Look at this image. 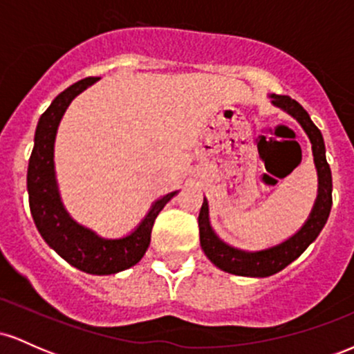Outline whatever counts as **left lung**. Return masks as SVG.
<instances>
[{
	"label": "left lung",
	"instance_id": "8db88e82",
	"mask_svg": "<svg viewBox=\"0 0 354 354\" xmlns=\"http://www.w3.org/2000/svg\"><path fill=\"white\" fill-rule=\"evenodd\" d=\"M271 104L283 109L288 115L293 116L310 138L313 158H315V168L318 173V194H316L315 205L304 225L293 236L284 239L279 245L265 248L259 251H245L228 245L214 233L209 223V206L208 200H203V206L198 216L200 226V243L201 250L208 256V259L219 270L226 273L248 276V278H266L284 270L290 263L303 254V251L318 238V234L326 225L333 205V181L331 169L326 161V149H324L323 135L316 124L313 123L310 115L306 113L298 101L291 100L290 96L270 95Z\"/></svg>",
	"mask_w": 354,
	"mask_h": 354
}]
</instances>
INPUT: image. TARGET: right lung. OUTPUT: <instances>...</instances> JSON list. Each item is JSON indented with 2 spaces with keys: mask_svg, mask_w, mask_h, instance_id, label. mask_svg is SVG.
<instances>
[{
  "mask_svg": "<svg viewBox=\"0 0 354 354\" xmlns=\"http://www.w3.org/2000/svg\"><path fill=\"white\" fill-rule=\"evenodd\" d=\"M100 78H86L59 93L39 118L35 148L28 165V194L35 225L48 246L64 261L89 274H115L135 266L151 241V230L160 211L178 191L153 203L140 225L123 238H103L70 216L59 196L55 169V141L64 111L80 93Z\"/></svg>",
  "mask_w": 354,
  "mask_h": 354,
  "instance_id": "right-lung-1",
  "label": "right lung"
}]
</instances>
